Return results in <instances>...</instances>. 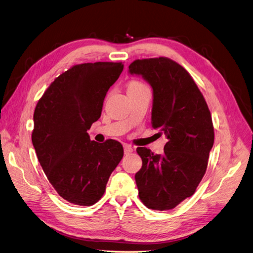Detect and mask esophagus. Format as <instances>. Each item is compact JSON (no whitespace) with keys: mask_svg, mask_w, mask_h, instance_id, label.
I'll return each instance as SVG.
<instances>
[{"mask_svg":"<svg viewBox=\"0 0 253 253\" xmlns=\"http://www.w3.org/2000/svg\"><path fill=\"white\" fill-rule=\"evenodd\" d=\"M124 149H125V154L126 155H128L129 153L133 152V148L129 146V145H125L124 146Z\"/></svg>","mask_w":253,"mask_h":253,"instance_id":"1","label":"esophagus"}]
</instances>
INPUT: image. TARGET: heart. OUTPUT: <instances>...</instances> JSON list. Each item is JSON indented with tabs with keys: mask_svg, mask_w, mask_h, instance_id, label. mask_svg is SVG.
<instances>
[{
	"mask_svg": "<svg viewBox=\"0 0 253 253\" xmlns=\"http://www.w3.org/2000/svg\"><path fill=\"white\" fill-rule=\"evenodd\" d=\"M142 87H146L142 83L138 81H131L129 83L127 84V91H131V90H137L140 89Z\"/></svg>",
	"mask_w": 253,
	"mask_h": 253,
	"instance_id": "heart-1",
	"label": "heart"
}]
</instances>
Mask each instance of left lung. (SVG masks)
I'll use <instances>...</instances> for the list:
<instances>
[{"instance_id": "left-lung-1", "label": "left lung", "mask_w": 253, "mask_h": 253, "mask_svg": "<svg viewBox=\"0 0 253 253\" xmlns=\"http://www.w3.org/2000/svg\"><path fill=\"white\" fill-rule=\"evenodd\" d=\"M128 72L153 89L152 127L167 137L163 154L137 148L142 166L135 174L141 202L166 211L193 196L207 171L214 126L203 94L184 68L167 57L136 59Z\"/></svg>"}]
</instances>
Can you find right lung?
Returning a JSON list of instances; mask_svg holds the SVG:
<instances>
[{
    "mask_svg": "<svg viewBox=\"0 0 253 253\" xmlns=\"http://www.w3.org/2000/svg\"><path fill=\"white\" fill-rule=\"evenodd\" d=\"M122 70V63L110 61L73 66L52 82L34 112L32 141L40 165L57 194L77 206L101 199L124 156L119 141L98 143L87 133Z\"/></svg>",
    "mask_w": 253,
    "mask_h": 253,
    "instance_id": "obj_1",
    "label": "right lung"
}]
</instances>
